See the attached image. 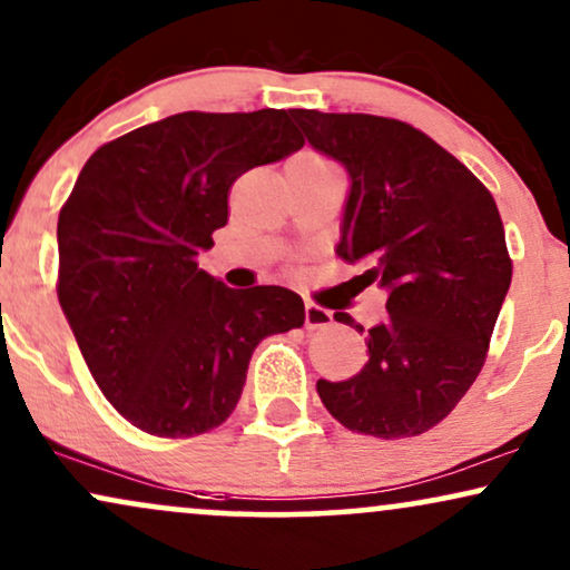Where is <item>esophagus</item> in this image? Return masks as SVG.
<instances>
[{"instance_id":"34e87169","label":"esophagus","mask_w":570,"mask_h":570,"mask_svg":"<svg viewBox=\"0 0 570 570\" xmlns=\"http://www.w3.org/2000/svg\"><path fill=\"white\" fill-rule=\"evenodd\" d=\"M331 323H334V313H331V309L307 302L305 305V326L307 328H326V326H331Z\"/></svg>"}]
</instances>
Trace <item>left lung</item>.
Instances as JSON below:
<instances>
[{"label":"left lung","mask_w":570,"mask_h":570,"mask_svg":"<svg viewBox=\"0 0 570 570\" xmlns=\"http://www.w3.org/2000/svg\"><path fill=\"white\" fill-rule=\"evenodd\" d=\"M315 153L347 170L336 255L365 263L360 284L386 292L384 321L365 331L368 363L318 381L338 423L379 439L436 426L476 381L513 265L487 186L458 157L402 120L289 110Z\"/></svg>","instance_id":"8db88e82"}]
</instances>
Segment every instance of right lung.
Returning <instances> with one entry per match:
<instances>
[{
  "mask_svg": "<svg viewBox=\"0 0 570 570\" xmlns=\"http://www.w3.org/2000/svg\"><path fill=\"white\" fill-rule=\"evenodd\" d=\"M289 118L178 112L136 128L86 160L60 210V307L97 386L147 434L220 426L257 344L305 323L292 289H232L197 265L236 178L302 149Z\"/></svg>",
  "mask_w": 570,
  "mask_h": 570,
  "instance_id": "right-lung-1",
  "label": "right lung"
}]
</instances>
